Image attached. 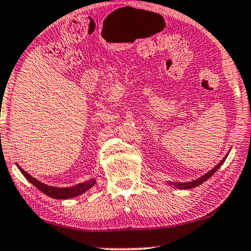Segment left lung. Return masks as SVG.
Returning a JSON list of instances; mask_svg holds the SVG:
<instances>
[{"instance_id":"8db88e82","label":"left lung","mask_w":251,"mask_h":251,"mask_svg":"<svg viewBox=\"0 0 251 251\" xmlns=\"http://www.w3.org/2000/svg\"><path fill=\"white\" fill-rule=\"evenodd\" d=\"M227 156H228V153H227V155L224 157L222 160H220V162L215 166V168H213L212 170H210L209 172H206L204 176H201V178H199V179H196V180H193V181H188V182H172V181H168L166 183H169L170 186L176 187V188H178V189H192V188H194V187H198V186L201 185V183L206 181V180H208L209 178H211L213 175H215L217 170H218L220 166L223 165V163L226 160Z\"/></svg>"}]
</instances>
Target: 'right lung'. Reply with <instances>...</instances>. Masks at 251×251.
<instances>
[{
	"label": "right lung",
	"mask_w": 251,
	"mask_h": 251,
	"mask_svg": "<svg viewBox=\"0 0 251 251\" xmlns=\"http://www.w3.org/2000/svg\"><path fill=\"white\" fill-rule=\"evenodd\" d=\"M18 169H19V171L23 173V176H24L33 186H35L36 188L41 190L42 193H45L46 195H48V196H50V198L56 199V200H68V199L75 198V196L81 195V194L87 192V190H88L89 188H92V187L96 183V179L92 178V179L87 180V181H85V182L78 183V185H75V186L64 187V188L61 187V188H59V187L48 186V185H45V183L40 182L39 180L33 178L31 175H28L27 172L24 171V170H23L19 165H18Z\"/></svg>",
	"instance_id": "obj_1"
}]
</instances>
